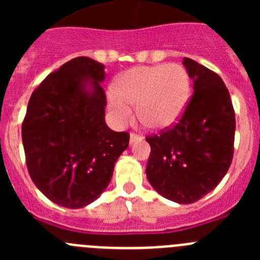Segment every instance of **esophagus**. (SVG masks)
<instances>
[{
	"instance_id": "obj_1",
	"label": "esophagus",
	"mask_w": 260,
	"mask_h": 260,
	"mask_svg": "<svg viewBox=\"0 0 260 260\" xmlns=\"http://www.w3.org/2000/svg\"><path fill=\"white\" fill-rule=\"evenodd\" d=\"M142 141V137L141 135H138V134H130V144H134V143H138V142H141Z\"/></svg>"
}]
</instances>
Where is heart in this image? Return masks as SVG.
<instances>
[{
    "mask_svg": "<svg viewBox=\"0 0 260 260\" xmlns=\"http://www.w3.org/2000/svg\"><path fill=\"white\" fill-rule=\"evenodd\" d=\"M190 92V78L182 66H138L116 78L108 93V109L117 127L132 121L133 107H137L138 117L147 127L165 130L183 116Z\"/></svg>",
    "mask_w": 260,
    "mask_h": 260,
    "instance_id": "b5f03b06",
    "label": "heart"
}]
</instances>
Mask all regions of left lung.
<instances>
[{
  "label": "left lung",
  "mask_w": 260,
  "mask_h": 260,
  "mask_svg": "<svg viewBox=\"0 0 260 260\" xmlns=\"http://www.w3.org/2000/svg\"><path fill=\"white\" fill-rule=\"evenodd\" d=\"M183 66L194 82V93L180 122L146 138L151 146L146 174L164 198L190 204L212 191L228 172L236 116L219 75L186 57Z\"/></svg>",
  "instance_id": "8db88e82"
}]
</instances>
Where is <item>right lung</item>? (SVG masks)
I'll list each match as a JSON object with an SVG mask.
<instances>
[{"mask_svg":"<svg viewBox=\"0 0 260 260\" xmlns=\"http://www.w3.org/2000/svg\"><path fill=\"white\" fill-rule=\"evenodd\" d=\"M105 66L77 57L34 91L22 125L27 169L53 203L80 208L102 195L114 164L127 148V133L105 123Z\"/></svg>","mask_w":260,"mask_h":260,"instance_id":"right-lung-1","label":"right lung"}]
</instances>
